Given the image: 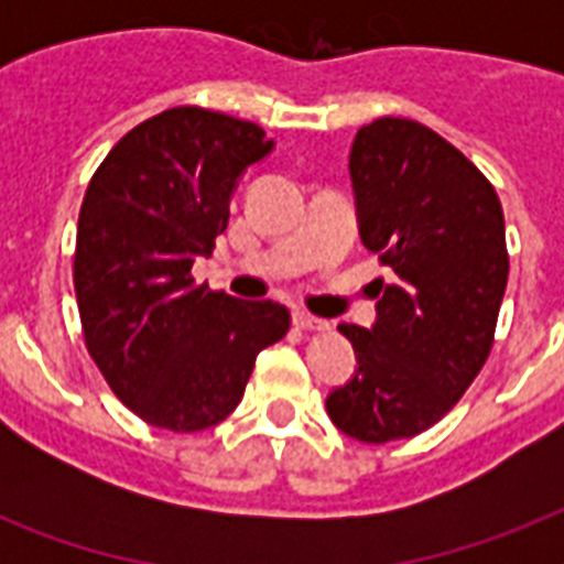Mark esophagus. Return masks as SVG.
<instances>
[{
  "label": "esophagus",
  "instance_id": "esophagus-1",
  "mask_svg": "<svg viewBox=\"0 0 564 564\" xmlns=\"http://www.w3.org/2000/svg\"><path fill=\"white\" fill-rule=\"evenodd\" d=\"M295 327H301V330H310V334H327L330 330V322H325V318L318 316H310V313H304V310H295Z\"/></svg>",
  "mask_w": 564,
  "mask_h": 564
}]
</instances>
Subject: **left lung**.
<instances>
[{"label":"left lung","instance_id":"obj_1","mask_svg":"<svg viewBox=\"0 0 564 564\" xmlns=\"http://www.w3.org/2000/svg\"><path fill=\"white\" fill-rule=\"evenodd\" d=\"M360 237L389 265L371 330L339 325L360 369L327 398L345 436H419L480 375L498 327L509 254L489 178L433 128L401 117L362 126L351 145Z\"/></svg>","mask_w":564,"mask_h":564}]
</instances>
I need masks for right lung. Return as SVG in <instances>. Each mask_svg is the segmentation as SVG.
<instances>
[{
  "label": "right lung",
  "mask_w": 564,
  "mask_h": 564,
  "mask_svg": "<svg viewBox=\"0 0 564 564\" xmlns=\"http://www.w3.org/2000/svg\"><path fill=\"white\" fill-rule=\"evenodd\" d=\"M269 152L254 122L181 105L131 128L84 193L73 263L84 345L152 427L198 433L228 419L257 354L290 330L283 304L193 278L228 228L239 175Z\"/></svg>",
  "instance_id": "1"
}]
</instances>
